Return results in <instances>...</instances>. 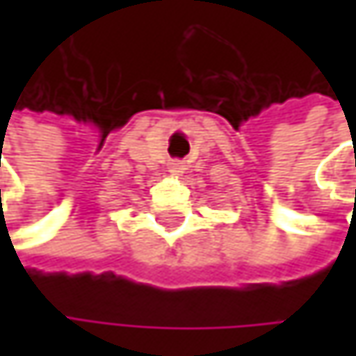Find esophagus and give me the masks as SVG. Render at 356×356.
Listing matches in <instances>:
<instances>
[{
  "label": "esophagus",
  "mask_w": 356,
  "mask_h": 356,
  "mask_svg": "<svg viewBox=\"0 0 356 356\" xmlns=\"http://www.w3.org/2000/svg\"><path fill=\"white\" fill-rule=\"evenodd\" d=\"M169 171L175 173V175L183 173V171H185V163H183V161H171V163H169Z\"/></svg>",
  "instance_id": "obj_1"
}]
</instances>
